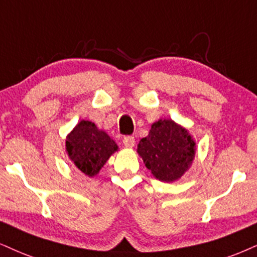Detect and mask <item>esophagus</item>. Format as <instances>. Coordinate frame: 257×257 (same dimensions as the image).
Returning a JSON list of instances; mask_svg holds the SVG:
<instances>
[{
  "label": "esophagus",
  "instance_id": "34e87169",
  "mask_svg": "<svg viewBox=\"0 0 257 257\" xmlns=\"http://www.w3.org/2000/svg\"><path fill=\"white\" fill-rule=\"evenodd\" d=\"M122 143L125 145V148H134L135 147V137H132V136H126V137H123L122 139Z\"/></svg>",
  "mask_w": 257,
  "mask_h": 257
}]
</instances>
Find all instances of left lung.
<instances>
[{"mask_svg":"<svg viewBox=\"0 0 257 257\" xmlns=\"http://www.w3.org/2000/svg\"><path fill=\"white\" fill-rule=\"evenodd\" d=\"M137 151L156 179L173 182L192 164L195 143L186 128L164 119L151 126L148 137L139 142Z\"/></svg>","mask_w":257,"mask_h":257,"instance_id":"left-lung-1","label":"left lung"}]
</instances>
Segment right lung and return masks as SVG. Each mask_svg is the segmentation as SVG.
<instances>
[{
  "instance_id": "obj_1",
  "label": "right lung",
  "mask_w": 257,
  "mask_h": 257,
  "mask_svg": "<svg viewBox=\"0 0 257 257\" xmlns=\"http://www.w3.org/2000/svg\"><path fill=\"white\" fill-rule=\"evenodd\" d=\"M69 157L82 173L94 176L107 162L118 145L106 132L100 131L94 122L82 120L66 137Z\"/></svg>"
}]
</instances>
